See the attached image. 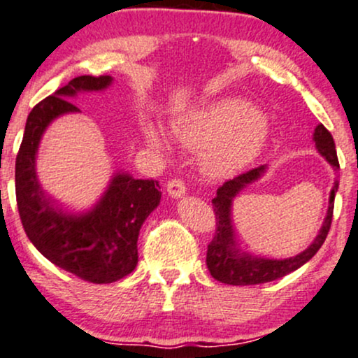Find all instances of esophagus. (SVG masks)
<instances>
[{
    "instance_id": "34e87169",
    "label": "esophagus",
    "mask_w": 358,
    "mask_h": 358,
    "mask_svg": "<svg viewBox=\"0 0 358 358\" xmlns=\"http://www.w3.org/2000/svg\"><path fill=\"white\" fill-rule=\"evenodd\" d=\"M166 192H168V195H170L171 199H182L183 195H185L187 188H185V185H183L182 180L173 178V180H170V182H168Z\"/></svg>"
}]
</instances>
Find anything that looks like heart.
Here are the masks:
<instances>
[{
    "mask_svg": "<svg viewBox=\"0 0 358 358\" xmlns=\"http://www.w3.org/2000/svg\"><path fill=\"white\" fill-rule=\"evenodd\" d=\"M144 143L164 152L168 137L155 122L141 125ZM170 134L183 148L200 149V168L212 178L241 171L262 155L268 143V124L255 105L245 100H219L175 117Z\"/></svg>",
    "mask_w": 358,
    "mask_h": 358,
    "instance_id": "obj_1",
    "label": "heart"
}]
</instances>
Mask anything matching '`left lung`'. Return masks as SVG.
Listing matches in <instances>:
<instances>
[{"mask_svg":"<svg viewBox=\"0 0 358 358\" xmlns=\"http://www.w3.org/2000/svg\"><path fill=\"white\" fill-rule=\"evenodd\" d=\"M314 146L317 152L328 161L329 166L333 170H338V158H336L335 141L331 134L326 131L323 124L317 125L314 129L313 134ZM268 171V166L263 164L260 168H255L248 173L236 176V178L229 180L219 187L217 195L212 199V206H214L215 219H217V229H215V236L207 246V268L215 280L222 282L227 285H257L265 284V282L277 280V278L284 277L294 270L301 268L304 263H308L317 250L323 246L326 236H328L329 226H331L333 217V202H335V195L338 192V178L333 182L331 190H329L328 199V210H326L324 221L321 224L320 231H317L316 238L313 239L311 245L308 246L301 253L294 255L289 258H268L262 257V255H255L251 251L241 248V243L238 239L236 227L233 221V203L234 199L246 190L255 182L262 180L265 173Z\"/></svg>","mask_w":358,"mask_h":358,"instance_id":"obj_1","label":"left lung"}]
</instances>
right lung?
<instances>
[{
  "label": "right lung",
  "instance_id": "add662e5",
  "mask_svg": "<svg viewBox=\"0 0 358 358\" xmlns=\"http://www.w3.org/2000/svg\"><path fill=\"white\" fill-rule=\"evenodd\" d=\"M112 83V76H78L35 105L15 166L18 212L27 236L47 260L93 284H112L136 268L139 231L159 206L158 182L113 171L92 207L73 210L42 187L37 156L49 125L62 115L80 113L69 100L105 92Z\"/></svg>",
  "mask_w": 358,
  "mask_h": 358
}]
</instances>
